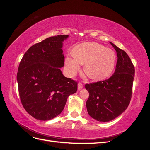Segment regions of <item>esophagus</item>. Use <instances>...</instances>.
<instances>
[{
    "mask_svg": "<svg viewBox=\"0 0 150 150\" xmlns=\"http://www.w3.org/2000/svg\"><path fill=\"white\" fill-rule=\"evenodd\" d=\"M83 85L81 84V83H79L78 86V90L79 91V90H81V89H83Z\"/></svg>",
    "mask_w": 150,
    "mask_h": 150,
    "instance_id": "1",
    "label": "esophagus"
}]
</instances>
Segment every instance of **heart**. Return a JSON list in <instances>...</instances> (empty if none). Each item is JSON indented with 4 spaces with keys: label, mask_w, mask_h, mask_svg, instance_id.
<instances>
[{
    "label": "heart",
    "mask_w": 150,
    "mask_h": 150,
    "mask_svg": "<svg viewBox=\"0 0 150 150\" xmlns=\"http://www.w3.org/2000/svg\"><path fill=\"white\" fill-rule=\"evenodd\" d=\"M115 62V54L111 49L97 43H83L74 47L73 56L66 57V72L68 76H74L79 69L80 64L85 63L84 70L88 76L101 80L112 73Z\"/></svg>",
    "instance_id": "1"
}]
</instances>
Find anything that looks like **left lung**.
<instances>
[{"instance_id":"obj_1","label":"left lung","mask_w":150,"mask_h":150,"mask_svg":"<svg viewBox=\"0 0 150 150\" xmlns=\"http://www.w3.org/2000/svg\"><path fill=\"white\" fill-rule=\"evenodd\" d=\"M117 53L114 74L109 79L86 84L89 96L86 105L89 115L102 122L115 119L128 108L132 94L134 67L125 51L110 42Z\"/></svg>"}]
</instances>
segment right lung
Returning a JSON list of instances; mask_svg holds the SVG:
<instances>
[{
  "label": "right lung",
  "mask_w": 150,
  "mask_h": 150,
  "mask_svg": "<svg viewBox=\"0 0 150 150\" xmlns=\"http://www.w3.org/2000/svg\"><path fill=\"white\" fill-rule=\"evenodd\" d=\"M68 35L50 37L31 46L18 68L17 81L21 103L34 118L48 121L60 115L78 83L62 74L63 42Z\"/></svg>",
  "instance_id": "right-lung-1"
}]
</instances>
